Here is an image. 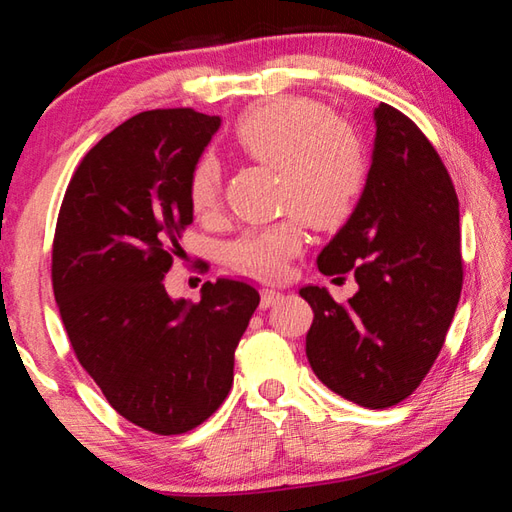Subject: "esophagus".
Wrapping results in <instances>:
<instances>
[{
    "instance_id": "1",
    "label": "esophagus",
    "mask_w": 512,
    "mask_h": 512,
    "mask_svg": "<svg viewBox=\"0 0 512 512\" xmlns=\"http://www.w3.org/2000/svg\"><path fill=\"white\" fill-rule=\"evenodd\" d=\"M284 298V293L275 287H264L262 289V307H273Z\"/></svg>"
}]
</instances>
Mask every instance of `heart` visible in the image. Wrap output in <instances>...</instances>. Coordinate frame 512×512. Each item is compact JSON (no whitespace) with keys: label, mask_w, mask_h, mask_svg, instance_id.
Instances as JSON below:
<instances>
[{"label":"heart","mask_w":512,"mask_h":512,"mask_svg":"<svg viewBox=\"0 0 512 512\" xmlns=\"http://www.w3.org/2000/svg\"><path fill=\"white\" fill-rule=\"evenodd\" d=\"M232 144L246 158L280 171V201L291 216L248 230L228 246L239 271L275 277L302 248V217L316 228L348 219L368 180V151L348 121L329 117L323 103L280 97L246 110L232 128ZM189 203L198 214L219 207L223 176L216 155L203 153L189 171Z\"/></svg>","instance_id":"obj_1"}]
</instances>
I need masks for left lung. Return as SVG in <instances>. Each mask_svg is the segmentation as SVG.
<instances>
[{"label":"left lung","instance_id":"obj_1","mask_svg":"<svg viewBox=\"0 0 512 512\" xmlns=\"http://www.w3.org/2000/svg\"><path fill=\"white\" fill-rule=\"evenodd\" d=\"M366 187L350 219L320 250L318 271L354 273L359 291L339 305L302 287L314 309L311 370L366 409L409 397L443 348L461 298L458 198L440 155L413 121L379 103Z\"/></svg>","mask_w":512,"mask_h":512}]
</instances>
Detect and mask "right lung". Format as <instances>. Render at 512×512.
<instances>
[{
	"label": "right lung",
	"instance_id": "add662e5",
	"mask_svg": "<svg viewBox=\"0 0 512 512\" xmlns=\"http://www.w3.org/2000/svg\"><path fill=\"white\" fill-rule=\"evenodd\" d=\"M221 117L149 110L85 155L60 205L51 282L76 359L112 409L173 436L219 409L259 293L205 282L201 302L171 298L164 275L194 221L189 171Z\"/></svg>",
	"mask_w": 512,
	"mask_h": 512
}]
</instances>
